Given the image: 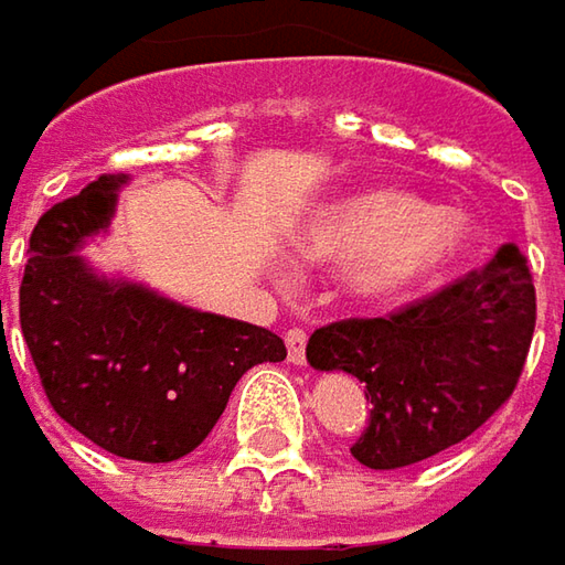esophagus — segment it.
<instances>
[{"mask_svg":"<svg viewBox=\"0 0 565 565\" xmlns=\"http://www.w3.org/2000/svg\"><path fill=\"white\" fill-rule=\"evenodd\" d=\"M286 353H289V362H292V365H301V362H305V330L292 327V330L286 333Z\"/></svg>","mask_w":565,"mask_h":565,"instance_id":"esophagus-1","label":"esophagus"}]
</instances>
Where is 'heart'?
<instances>
[{
	"label": "heart",
	"mask_w": 565,
	"mask_h": 565,
	"mask_svg": "<svg viewBox=\"0 0 565 565\" xmlns=\"http://www.w3.org/2000/svg\"><path fill=\"white\" fill-rule=\"evenodd\" d=\"M477 222L404 190L343 193L298 222L292 244L311 264H347V289L362 301L401 298L470 257Z\"/></svg>",
	"instance_id": "b5f03b06"
}]
</instances>
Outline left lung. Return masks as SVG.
Returning <instances> with one entry per match:
<instances>
[{
  "mask_svg": "<svg viewBox=\"0 0 565 565\" xmlns=\"http://www.w3.org/2000/svg\"><path fill=\"white\" fill-rule=\"evenodd\" d=\"M534 321L531 269L502 244L483 269L391 318L315 330L305 355L318 372L365 381L369 426L350 451L394 470L465 441L512 397Z\"/></svg>",
  "mask_w": 565,
  "mask_h": 565,
  "instance_id": "1",
  "label": "left lung"
}]
</instances>
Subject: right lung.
<instances>
[{
	"instance_id": "right-lung-1",
	"label": "right lung",
	"mask_w": 565,
	"mask_h": 565,
	"mask_svg": "<svg viewBox=\"0 0 565 565\" xmlns=\"http://www.w3.org/2000/svg\"><path fill=\"white\" fill-rule=\"evenodd\" d=\"M127 181L100 174L43 212L21 279V333L72 429L117 458L168 465L210 436L241 375L282 362L286 347L267 327L104 276L78 254L110 228Z\"/></svg>"
}]
</instances>
